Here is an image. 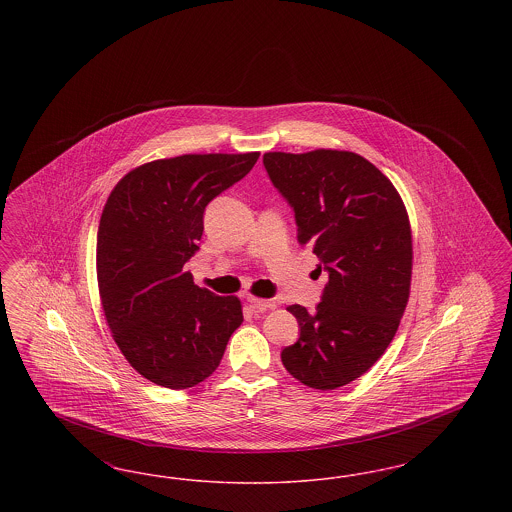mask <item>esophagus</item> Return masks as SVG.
Segmentation results:
<instances>
[{
    "label": "esophagus",
    "instance_id": "obj_1",
    "mask_svg": "<svg viewBox=\"0 0 512 512\" xmlns=\"http://www.w3.org/2000/svg\"><path fill=\"white\" fill-rule=\"evenodd\" d=\"M247 301H249L251 309H255V311H259V313H263V311H267V309H274V307H276V303H274V301H270V299H259V297H249Z\"/></svg>",
    "mask_w": 512,
    "mask_h": 512
}]
</instances>
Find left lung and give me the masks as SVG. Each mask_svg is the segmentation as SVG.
I'll return each instance as SVG.
<instances>
[{
  "instance_id": "obj_1",
  "label": "left lung",
  "mask_w": 512,
  "mask_h": 512,
  "mask_svg": "<svg viewBox=\"0 0 512 512\" xmlns=\"http://www.w3.org/2000/svg\"><path fill=\"white\" fill-rule=\"evenodd\" d=\"M263 163L295 211L297 242L328 270L315 313L288 307L301 334L282 363L301 384L336 390L363 376L399 328L413 274L409 215L390 178L353 151H268Z\"/></svg>"
}]
</instances>
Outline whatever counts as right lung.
I'll use <instances>...</instances> for the list:
<instances>
[{
	"label": "right lung",
	"instance_id": "1",
	"mask_svg": "<svg viewBox=\"0 0 512 512\" xmlns=\"http://www.w3.org/2000/svg\"><path fill=\"white\" fill-rule=\"evenodd\" d=\"M259 155L157 159L124 174L107 197L96 249L103 315L124 359L157 386L188 390L209 378L244 322L236 295L197 288L184 265L199 249L207 203Z\"/></svg>",
	"mask_w": 512,
	"mask_h": 512
}]
</instances>
